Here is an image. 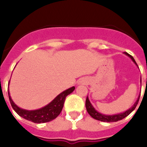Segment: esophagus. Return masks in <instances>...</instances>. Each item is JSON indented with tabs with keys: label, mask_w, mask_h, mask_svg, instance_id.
<instances>
[{
	"label": "esophagus",
	"mask_w": 147,
	"mask_h": 147,
	"mask_svg": "<svg viewBox=\"0 0 147 147\" xmlns=\"http://www.w3.org/2000/svg\"><path fill=\"white\" fill-rule=\"evenodd\" d=\"M82 82H83L82 81H81V82H80V83H82Z\"/></svg>",
	"instance_id": "esophagus-1"
}]
</instances>
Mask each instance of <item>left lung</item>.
I'll list each match as a JSON object with an SVG mask.
<instances>
[{
	"instance_id": "left-lung-1",
	"label": "left lung",
	"mask_w": 147,
	"mask_h": 147,
	"mask_svg": "<svg viewBox=\"0 0 147 147\" xmlns=\"http://www.w3.org/2000/svg\"><path fill=\"white\" fill-rule=\"evenodd\" d=\"M124 54H126L127 55H128L129 57L133 60V62H134L135 64L137 65L136 62H135L134 59L133 58L132 55H130V54H128L127 53H124ZM139 98H137V100H136V102L134 103V105H133V107H131L130 109L127 110L126 111H124L123 113H121V114H114V115H106V114H102L101 113H99L94 109V107L92 106V105L90 102L89 99L87 97L86 98V101H85V107H86V109H87L88 113L90 114V116L92 117L93 118L95 119V120H98V121H103V122H116V121H121L122 119H123L124 117H126L127 116H128L129 114L131 113V112L134 111V110L136 108L137 104L139 102Z\"/></svg>"
}]
</instances>
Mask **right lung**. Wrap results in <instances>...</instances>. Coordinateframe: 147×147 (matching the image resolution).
Masks as SVG:
<instances>
[{"mask_svg":"<svg viewBox=\"0 0 147 147\" xmlns=\"http://www.w3.org/2000/svg\"><path fill=\"white\" fill-rule=\"evenodd\" d=\"M75 88H76L75 87H71L62 92V93H60L59 95L55 97L47 106L40 109L34 110V111H27V110L22 109L15 105L14 102L10 98L9 92H8V95H9V100H10V105L12 106L13 109L17 112L18 115L27 121H32L33 123H41L49 122L56 118L59 115L64 105L65 98L67 95L71 94L75 90Z\"/></svg>","mask_w":147,"mask_h":147,"instance_id":"right-lung-1","label":"right lung"}]
</instances>
